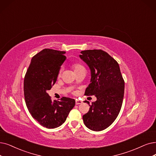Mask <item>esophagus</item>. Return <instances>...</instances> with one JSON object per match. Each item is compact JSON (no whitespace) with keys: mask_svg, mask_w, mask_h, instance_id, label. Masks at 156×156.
Returning a JSON list of instances; mask_svg holds the SVG:
<instances>
[{"mask_svg":"<svg viewBox=\"0 0 156 156\" xmlns=\"http://www.w3.org/2000/svg\"><path fill=\"white\" fill-rule=\"evenodd\" d=\"M83 103V102L81 101H80V100H76V105H79V104H82Z\"/></svg>","mask_w":156,"mask_h":156,"instance_id":"obj_1","label":"esophagus"}]
</instances>
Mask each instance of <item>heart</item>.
Listing matches in <instances>:
<instances>
[{"mask_svg": "<svg viewBox=\"0 0 156 156\" xmlns=\"http://www.w3.org/2000/svg\"><path fill=\"white\" fill-rule=\"evenodd\" d=\"M84 68V67H83L81 65H80V64H79V63H76V64H73V65H72V68L73 69L74 72H76V70L80 69V68ZM60 76H61V71H60V72H59V73H58V77H59Z\"/></svg>", "mask_w": 156, "mask_h": 156, "instance_id": "b5f03b06", "label": "heart"}]
</instances>
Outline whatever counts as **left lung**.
Here are the masks:
<instances>
[{"label": "left lung", "instance_id": "obj_1", "mask_svg": "<svg viewBox=\"0 0 156 156\" xmlns=\"http://www.w3.org/2000/svg\"><path fill=\"white\" fill-rule=\"evenodd\" d=\"M81 59L91 72L90 84L84 95H95L97 101L83 116L84 125L91 130L101 131L116 120L122 108L124 95V80L119 65L110 55L102 50L80 52Z\"/></svg>", "mask_w": 156, "mask_h": 156}]
</instances>
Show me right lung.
<instances>
[{
  "label": "right lung",
  "instance_id": "right-lung-1",
  "mask_svg": "<svg viewBox=\"0 0 156 156\" xmlns=\"http://www.w3.org/2000/svg\"><path fill=\"white\" fill-rule=\"evenodd\" d=\"M65 51L45 48L32 58L24 79L26 105L34 119L44 127L54 129L63 124L76 101L63 97L52 101L47 91L57 80L61 66L66 59Z\"/></svg>",
  "mask_w": 156,
  "mask_h": 156
}]
</instances>
